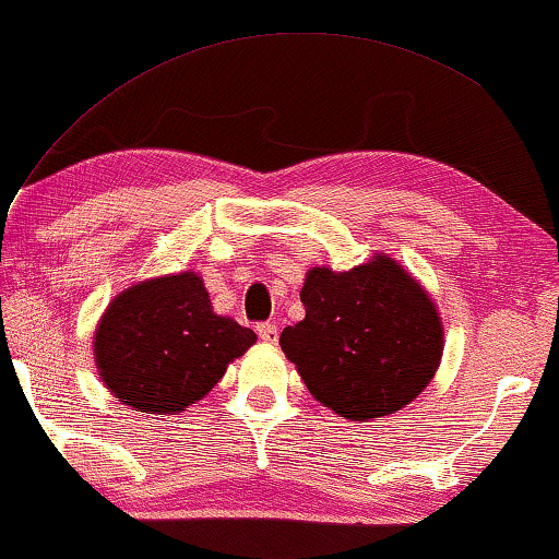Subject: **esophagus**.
<instances>
[{"label":"esophagus","mask_w":559,"mask_h":559,"mask_svg":"<svg viewBox=\"0 0 559 559\" xmlns=\"http://www.w3.org/2000/svg\"><path fill=\"white\" fill-rule=\"evenodd\" d=\"M255 333L263 343H276L278 341V328L273 323H259L255 325Z\"/></svg>","instance_id":"34e87169"}]
</instances>
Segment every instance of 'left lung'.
Segmentation results:
<instances>
[{
  "label": "left lung",
  "instance_id": "8db88e82",
  "mask_svg": "<svg viewBox=\"0 0 559 559\" xmlns=\"http://www.w3.org/2000/svg\"><path fill=\"white\" fill-rule=\"evenodd\" d=\"M306 318L281 348L318 403L345 420H373L418 397L442 358L436 304L395 259L376 253L350 271L313 265L300 288Z\"/></svg>",
  "mask_w": 559,
  "mask_h": 559
}]
</instances>
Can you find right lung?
Masks as SVG:
<instances>
[{"label":"right lung","mask_w":559,"mask_h":559,"mask_svg":"<svg viewBox=\"0 0 559 559\" xmlns=\"http://www.w3.org/2000/svg\"><path fill=\"white\" fill-rule=\"evenodd\" d=\"M255 343L251 328L214 313L197 271L123 288L94 331L96 370L123 405L176 415L211 393Z\"/></svg>","instance_id":"right-lung-1"}]
</instances>
